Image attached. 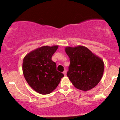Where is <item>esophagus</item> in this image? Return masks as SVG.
Instances as JSON below:
<instances>
[{"instance_id":"34e87169","label":"esophagus","mask_w":120,"mask_h":120,"mask_svg":"<svg viewBox=\"0 0 120 120\" xmlns=\"http://www.w3.org/2000/svg\"><path fill=\"white\" fill-rule=\"evenodd\" d=\"M63 74H64V75H65L67 74V71L66 70H64V71H63Z\"/></svg>"}]
</instances>
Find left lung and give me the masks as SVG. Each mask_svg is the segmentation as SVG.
<instances>
[{
  "mask_svg": "<svg viewBox=\"0 0 120 120\" xmlns=\"http://www.w3.org/2000/svg\"><path fill=\"white\" fill-rule=\"evenodd\" d=\"M65 51L70 60L67 76L74 86L83 91L95 87L103 77L102 59L83 46H68Z\"/></svg>",
  "mask_w": 120,
  "mask_h": 120,
  "instance_id": "1",
  "label": "left lung"
}]
</instances>
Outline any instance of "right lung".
Listing matches in <instances>:
<instances>
[{
	"label": "right lung",
	"instance_id": "add662e5",
	"mask_svg": "<svg viewBox=\"0 0 120 120\" xmlns=\"http://www.w3.org/2000/svg\"><path fill=\"white\" fill-rule=\"evenodd\" d=\"M58 46H45L34 49L24 57L22 71L29 86L38 93L46 95L57 87L64 74L56 70L52 56Z\"/></svg>",
	"mask_w": 120,
	"mask_h": 120
}]
</instances>
